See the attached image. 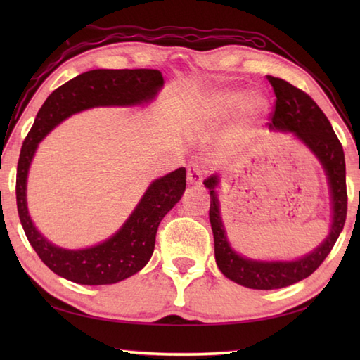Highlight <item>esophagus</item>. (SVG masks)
Segmentation results:
<instances>
[{
  "instance_id": "esophagus-1",
  "label": "esophagus",
  "mask_w": 360,
  "mask_h": 360,
  "mask_svg": "<svg viewBox=\"0 0 360 360\" xmlns=\"http://www.w3.org/2000/svg\"><path fill=\"white\" fill-rule=\"evenodd\" d=\"M204 179V168L198 164V162H192L187 170V182L188 186H201Z\"/></svg>"
}]
</instances>
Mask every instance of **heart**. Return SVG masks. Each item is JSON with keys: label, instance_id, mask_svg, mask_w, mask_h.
<instances>
[{"label": "heart", "instance_id": "obj_1", "mask_svg": "<svg viewBox=\"0 0 360 360\" xmlns=\"http://www.w3.org/2000/svg\"><path fill=\"white\" fill-rule=\"evenodd\" d=\"M240 108V122L244 125L254 124L267 108L266 97L249 94L246 89L226 88L212 93L204 102V116L210 122H223Z\"/></svg>", "mask_w": 360, "mask_h": 360}]
</instances>
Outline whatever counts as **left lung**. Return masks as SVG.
Instances as JSON below:
<instances>
[{"mask_svg":"<svg viewBox=\"0 0 360 360\" xmlns=\"http://www.w3.org/2000/svg\"><path fill=\"white\" fill-rule=\"evenodd\" d=\"M267 80L277 97L269 128L272 131L290 133L319 159L330 186L333 213L330 233L309 254L290 262L252 259L233 250L227 240L217 193L219 176L212 174L205 179L204 186L210 190L209 217L215 241L217 264L229 280L250 289H280L309 277L331 252L347 219L345 155L330 120L302 89L272 75H267Z\"/></svg>","mask_w":360,"mask_h":360,"instance_id":"left-lung-1","label":"left lung"}]
</instances>
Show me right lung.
<instances>
[{
	"label": "right lung",
	"mask_w": 360,
	"mask_h": 360,
	"mask_svg": "<svg viewBox=\"0 0 360 360\" xmlns=\"http://www.w3.org/2000/svg\"><path fill=\"white\" fill-rule=\"evenodd\" d=\"M164 86L158 70H93L57 88L46 98L22 142L17 167V207L30 246L60 277L79 285H112L131 277L150 262L159 223L186 190V168L155 179L122 227L110 238L85 249H65L37 231L26 200L29 167L46 136L60 122L94 106L150 103Z\"/></svg>",
	"instance_id": "right-lung-1"
}]
</instances>
